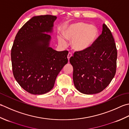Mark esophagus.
Segmentation results:
<instances>
[{
	"instance_id": "1",
	"label": "esophagus",
	"mask_w": 129,
	"mask_h": 129,
	"mask_svg": "<svg viewBox=\"0 0 129 129\" xmlns=\"http://www.w3.org/2000/svg\"><path fill=\"white\" fill-rule=\"evenodd\" d=\"M72 56V55L71 53H69L68 54V55H67V58L68 59V61H69L70 59V58Z\"/></svg>"
}]
</instances>
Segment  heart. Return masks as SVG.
Here are the masks:
<instances>
[{
  "label": "heart",
  "instance_id": "heart-1",
  "mask_svg": "<svg viewBox=\"0 0 129 129\" xmlns=\"http://www.w3.org/2000/svg\"><path fill=\"white\" fill-rule=\"evenodd\" d=\"M63 35L68 40L72 41L71 46L76 51L82 52L90 49L99 37V30L96 25L84 22H76L68 25L63 30ZM59 43L66 44L65 39L59 37Z\"/></svg>",
  "mask_w": 129,
  "mask_h": 129
}]
</instances>
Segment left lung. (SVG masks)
<instances>
[{"label":"left lung","instance_id":"left-lung-1","mask_svg":"<svg viewBox=\"0 0 129 129\" xmlns=\"http://www.w3.org/2000/svg\"><path fill=\"white\" fill-rule=\"evenodd\" d=\"M117 54L112 33L104 24L102 34L95 43L86 51L75 52L70 58L76 89L86 94L103 91L116 73Z\"/></svg>","mask_w":129,"mask_h":129}]
</instances>
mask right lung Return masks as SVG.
<instances>
[{
    "label": "right lung",
    "mask_w": 129,
    "mask_h": 129,
    "mask_svg": "<svg viewBox=\"0 0 129 129\" xmlns=\"http://www.w3.org/2000/svg\"><path fill=\"white\" fill-rule=\"evenodd\" d=\"M56 16L31 18L18 31L11 50L13 75L19 85L33 94H42L53 88L59 72L68 62L67 51L49 47L48 33L53 31Z\"/></svg>",
    "instance_id": "1"
}]
</instances>
